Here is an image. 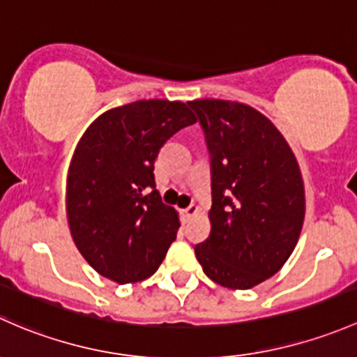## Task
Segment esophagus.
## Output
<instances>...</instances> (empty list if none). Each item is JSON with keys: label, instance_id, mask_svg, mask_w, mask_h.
Returning a JSON list of instances; mask_svg holds the SVG:
<instances>
[{"label": "esophagus", "instance_id": "esophagus-1", "mask_svg": "<svg viewBox=\"0 0 357 357\" xmlns=\"http://www.w3.org/2000/svg\"><path fill=\"white\" fill-rule=\"evenodd\" d=\"M196 213H197V206H194V204H190L189 208L182 209V216H183V220H189V218H192V216L196 215Z\"/></svg>", "mask_w": 357, "mask_h": 357}]
</instances>
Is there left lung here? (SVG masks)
<instances>
[{
	"label": "left lung",
	"instance_id": "obj_1",
	"mask_svg": "<svg viewBox=\"0 0 357 357\" xmlns=\"http://www.w3.org/2000/svg\"><path fill=\"white\" fill-rule=\"evenodd\" d=\"M211 160V232L194 248L204 273L229 289L273 277L292 255L304 222V183L292 149L255 108L197 99Z\"/></svg>",
	"mask_w": 357,
	"mask_h": 357
}]
</instances>
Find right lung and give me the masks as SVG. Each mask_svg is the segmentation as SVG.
<instances>
[{"mask_svg": "<svg viewBox=\"0 0 357 357\" xmlns=\"http://www.w3.org/2000/svg\"><path fill=\"white\" fill-rule=\"evenodd\" d=\"M187 105L142 99L102 113L77 144L67 178V218L87 263L116 284L151 277L177 237L178 215L163 204L154 160L180 128Z\"/></svg>", "mask_w": 357, "mask_h": 357, "instance_id": "right-lung-1", "label": "right lung"}]
</instances>
